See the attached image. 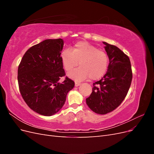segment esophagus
Returning a JSON list of instances; mask_svg holds the SVG:
<instances>
[{
	"instance_id": "esophagus-1",
	"label": "esophagus",
	"mask_w": 154,
	"mask_h": 154,
	"mask_svg": "<svg viewBox=\"0 0 154 154\" xmlns=\"http://www.w3.org/2000/svg\"><path fill=\"white\" fill-rule=\"evenodd\" d=\"M80 85H81V83H80L77 82H75V87H78V86H80Z\"/></svg>"
}]
</instances>
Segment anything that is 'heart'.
<instances>
[{
  "mask_svg": "<svg viewBox=\"0 0 154 154\" xmlns=\"http://www.w3.org/2000/svg\"><path fill=\"white\" fill-rule=\"evenodd\" d=\"M63 66L69 72L80 64V67L68 74V76L76 80H83L88 77L96 80L104 76L109 66V57L105 51L87 42H77L72 50L64 49L61 54Z\"/></svg>",
  "mask_w": 154,
  "mask_h": 154,
  "instance_id": "b5f03b06",
  "label": "heart"
}]
</instances>
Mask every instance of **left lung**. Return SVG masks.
Instances as JSON below:
<instances>
[{"label": "left lung", "mask_w": 154, "mask_h": 154, "mask_svg": "<svg viewBox=\"0 0 154 154\" xmlns=\"http://www.w3.org/2000/svg\"><path fill=\"white\" fill-rule=\"evenodd\" d=\"M103 43L109 59L108 69L100 81L93 83L92 92L86 99L88 106L99 114L109 113L122 103L132 79L128 56L116 46Z\"/></svg>", "instance_id": "obj_1"}]
</instances>
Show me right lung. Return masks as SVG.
Returning a JSON list of instances; mask_svg holds the SVG:
<instances>
[{
    "instance_id": "add662e5",
    "label": "right lung",
    "mask_w": 154,
    "mask_h": 154,
    "mask_svg": "<svg viewBox=\"0 0 154 154\" xmlns=\"http://www.w3.org/2000/svg\"><path fill=\"white\" fill-rule=\"evenodd\" d=\"M63 47L61 38L45 40L27 50L18 66L20 94L27 106L39 114L57 113L74 86L67 77L58 82L66 75L60 56Z\"/></svg>"
}]
</instances>
